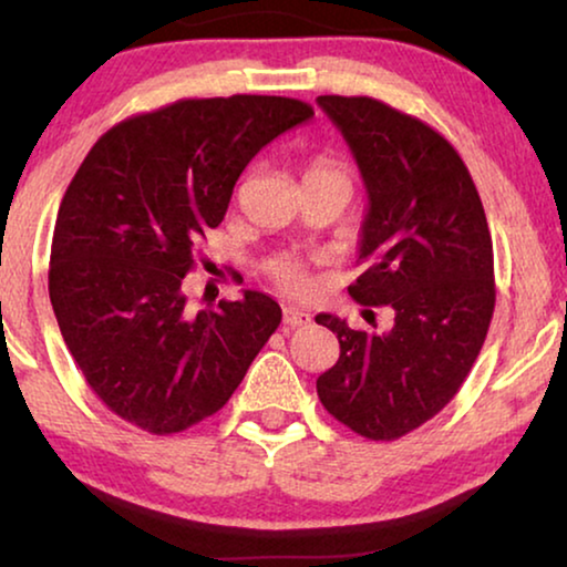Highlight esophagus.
I'll use <instances>...</instances> for the list:
<instances>
[{
	"instance_id": "obj_1",
	"label": "esophagus",
	"mask_w": 567,
	"mask_h": 567,
	"mask_svg": "<svg viewBox=\"0 0 567 567\" xmlns=\"http://www.w3.org/2000/svg\"><path fill=\"white\" fill-rule=\"evenodd\" d=\"M309 322H312V315L305 312V309L284 307V324H289V328H301V324Z\"/></svg>"
}]
</instances>
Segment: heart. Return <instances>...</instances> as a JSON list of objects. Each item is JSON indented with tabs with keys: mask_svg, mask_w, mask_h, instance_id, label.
<instances>
[{
	"mask_svg": "<svg viewBox=\"0 0 567 567\" xmlns=\"http://www.w3.org/2000/svg\"><path fill=\"white\" fill-rule=\"evenodd\" d=\"M315 175H343V169L332 165V162H315V165L307 169V177ZM266 270L286 291H305L309 284L305 266H301V260L293 258V255H276V258H270L266 262Z\"/></svg>",
	"mask_w": 567,
	"mask_h": 567,
	"instance_id": "obj_1",
	"label": "heart"
}]
</instances>
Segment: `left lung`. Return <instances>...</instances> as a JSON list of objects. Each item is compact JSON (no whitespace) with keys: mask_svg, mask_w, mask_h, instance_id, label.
Segmentation results:
<instances>
[{"mask_svg":"<svg viewBox=\"0 0 567 567\" xmlns=\"http://www.w3.org/2000/svg\"><path fill=\"white\" fill-rule=\"evenodd\" d=\"M317 105L343 134L369 196L359 243L367 270L348 291L394 312L386 332L315 317L340 343L317 394L359 436L394 441L446 408L485 343L491 229L470 169L439 131L374 97L320 95Z\"/></svg>","mask_w":567,"mask_h":567,"instance_id":"left-lung-1","label":"left lung"}]
</instances>
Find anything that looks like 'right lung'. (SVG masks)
I'll use <instances>...</instances> for the list:
<instances>
[{
    "instance_id": "1",
    "label": "right lung",
    "mask_w": 567,
    "mask_h": 567,
    "mask_svg": "<svg viewBox=\"0 0 567 567\" xmlns=\"http://www.w3.org/2000/svg\"><path fill=\"white\" fill-rule=\"evenodd\" d=\"M315 111L301 100H177L97 138L69 183L51 245L59 330L92 392L167 436L227 405L281 307L260 291L193 315V245L219 227L237 177Z\"/></svg>"
}]
</instances>
